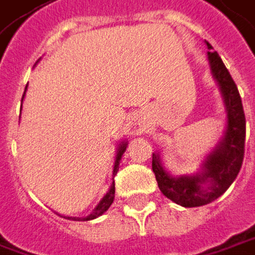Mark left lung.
I'll return each instance as SVG.
<instances>
[{"label": "left lung", "mask_w": 255, "mask_h": 255, "mask_svg": "<svg viewBox=\"0 0 255 255\" xmlns=\"http://www.w3.org/2000/svg\"><path fill=\"white\" fill-rule=\"evenodd\" d=\"M209 49L212 46L207 43ZM213 80L219 87L226 127L216 146L209 151L194 174L174 176L162 163L160 153H153L151 169L162 194L182 207H198L220 197L235 181L243 166L245 146V115L237 84L216 51L207 52Z\"/></svg>", "instance_id": "left-lung-1"}]
</instances>
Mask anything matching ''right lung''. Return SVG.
<instances>
[{"mask_svg":"<svg viewBox=\"0 0 255 255\" xmlns=\"http://www.w3.org/2000/svg\"><path fill=\"white\" fill-rule=\"evenodd\" d=\"M27 89V87H26ZM26 93V92H24ZM23 98H24V95H23ZM23 102V101H21ZM128 146V141L127 140H123L120 144H118V147H117V154H115V162H114V171H112V176H115L117 172H118V169H120V162H121V157H123V154H124V151L127 149ZM114 198H115V181H114V178H112V184H111V187H109V190H108V193L102 197V200L98 203V206L90 212V215H87V216H83V218H70V216H64L65 219H71V220H92V219H96V218H99V216H102L105 212L111 207V204L114 203Z\"/></svg>","mask_w":255,"mask_h":255,"instance_id":"right-lung-1","label":"right lung"}]
</instances>
